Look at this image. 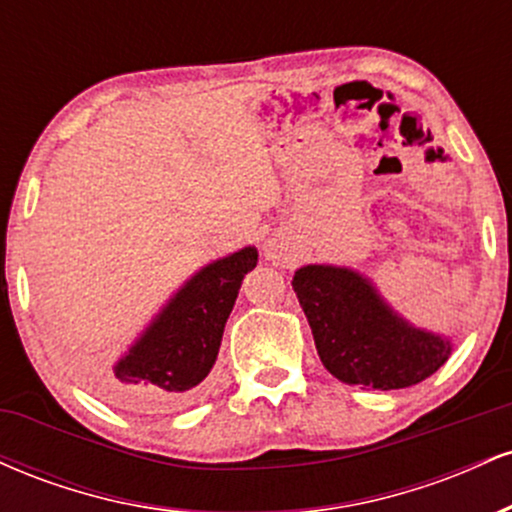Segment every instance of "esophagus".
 Masks as SVG:
<instances>
[{
	"label": "esophagus",
	"instance_id": "obj_1",
	"mask_svg": "<svg viewBox=\"0 0 512 512\" xmlns=\"http://www.w3.org/2000/svg\"><path fill=\"white\" fill-rule=\"evenodd\" d=\"M264 257L272 262H284L286 260V245L279 238H269L264 243Z\"/></svg>",
	"mask_w": 512,
	"mask_h": 512
}]
</instances>
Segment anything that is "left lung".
Wrapping results in <instances>:
<instances>
[{
    "instance_id": "obj_1",
    "label": "left lung",
    "mask_w": 512,
    "mask_h": 512,
    "mask_svg": "<svg viewBox=\"0 0 512 512\" xmlns=\"http://www.w3.org/2000/svg\"><path fill=\"white\" fill-rule=\"evenodd\" d=\"M291 284L322 366L346 385L402 390L448 361L450 339L409 325L356 269L305 264Z\"/></svg>"
}]
</instances>
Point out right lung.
<instances>
[{
    "instance_id": "obj_1",
    "label": "right lung",
    "mask_w": 512,
    "mask_h": 512,
    "mask_svg": "<svg viewBox=\"0 0 512 512\" xmlns=\"http://www.w3.org/2000/svg\"><path fill=\"white\" fill-rule=\"evenodd\" d=\"M257 248H243L207 264L180 286L142 332L113 373L96 380L115 407L139 414L178 409L197 397L216 356L228 315Z\"/></svg>"
}]
</instances>
